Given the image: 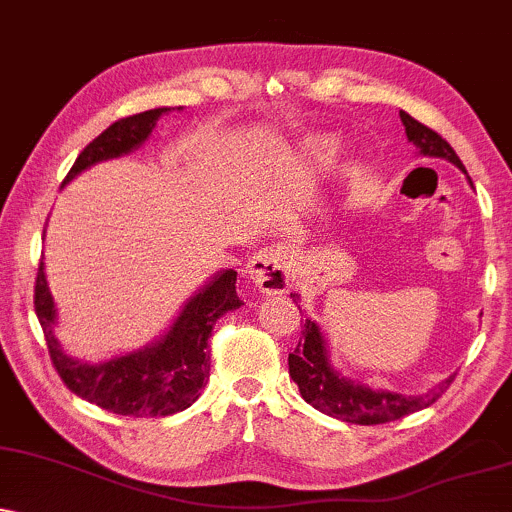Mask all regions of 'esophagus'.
Masks as SVG:
<instances>
[{
    "label": "esophagus",
    "mask_w": 512,
    "mask_h": 512,
    "mask_svg": "<svg viewBox=\"0 0 512 512\" xmlns=\"http://www.w3.org/2000/svg\"><path fill=\"white\" fill-rule=\"evenodd\" d=\"M249 275L256 287L266 294H282L289 289L292 270H289V256L285 249H261L249 261Z\"/></svg>",
    "instance_id": "34e87169"
}]
</instances>
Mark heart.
I'll list each match as a JSON object with an SVG mask.
<instances>
[{"mask_svg": "<svg viewBox=\"0 0 512 512\" xmlns=\"http://www.w3.org/2000/svg\"><path fill=\"white\" fill-rule=\"evenodd\" d=\"M308 151H311V154L318 161H330L332 156L339 151V140H337V137H330V135L313 137V140H308Z\"/></svg>", "mask_w": 512, "mask_h": 512, "instance_id": "heart-1", "label": "heart"}]
</instances>
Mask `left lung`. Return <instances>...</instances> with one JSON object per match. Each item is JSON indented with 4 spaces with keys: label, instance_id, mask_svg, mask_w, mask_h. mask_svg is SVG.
<instances>
[{
    "label": "left lung",
    "instance_id": "1",
    "mask_svg": "<svg viewBox=\"0 0 512 512\" xmlns=\"http://www.w3.org/2000/svg\"><path fill=\"white\" fill-rule=\"evenodd\" d=\"M401 123L406 125L408 142L418 149L420 156H430V159H446L451 161L458 170H465L463 161L441 135L415 121L406 111H401ZM472 185V180L468 178ZM292 299L299 304L301 296L292 294ZM301 311V308H299ZM289 375L299 387L301 396L320 413L330 415V418L353 422V425H382V422L399 420L408 413H418V410L432 406L434 401L449 389L453 377H446L427 389L425 394H399V391L389 389H372L368 384L351 380L332 365L330 344H327L323 330L315 320L306 318L304 323V339L296 346L294 353H289Z\"/></svg>",
    "mask_w": 512,
    "mask_h": 512
}]
</instances>
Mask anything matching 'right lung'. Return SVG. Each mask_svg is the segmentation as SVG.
Segmentation results:
<instances>
[{
  "label": "right lung",
  "mask_w": 512,
  "mask_h": 512,
  "mask_svg": "<svg viewBox=\"0 0 512 512\" xmlns=\"http://www.w3.org/2000/svg\"><path fill=\"white\" fill-rule=\"evenodd\" d=\"M168 106L135 113L109 125L97 140H92L75 159L63 185L78 178L82 170L102 161L121 159L140 149ZM180 111V109H178ZM237 273L232 268L218 270L199 292L189 296L173 325L159 339L142 349L90 363L61 349L56 339V306L49 292L44 263H40L35 282V313L40 320L49 356L59 377L80 399L97 403L99 408L130 418H166L180 413L199 399L211 358L208 337L220 315L242 306L237 296Z\"/></svg>",
  "instance_id": "obj_1"
}]
</instances>
